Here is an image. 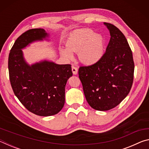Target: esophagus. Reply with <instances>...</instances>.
Wrapping results in <instances>:
<instances>
[{
  "label": "esophagus",
  "instance_id": "esophagus-1",
  "mask_svg": "<svg viewBox=\"0 0 149 149\" xmlns=\"http://www.w3.org/2000/svg\"><path fill=\"white\" fill-rule=\"evenodd\" d=\"M72 70L73 74H74V75H76V74H77L78 70H77V68L76 67L74 66V65H72Z\"/></svg>",
  "mask_w": 149,
  "mask_h": 149
}]
</instances>
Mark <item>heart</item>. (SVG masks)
<instances>
[{
  "label": "heart",
  "mask_w": 149,
  "mask_h": 149,
  "mask_svg": "<svg viewBox=\"0 0 149 149\" xmlns=\"http://www.w3.org/2000/svg\"><path fill=\"white\" fill-rule=\"evenodd\" d=\"M65 48L60 52L66 60L74 58L73 52L77 53L79 61L84 64L93 65L102 58L104 52V41L101 35L95 33L90 29L76 30L70 35Z\"/></svg>",
  "instance_id": "b5f03b06"
}]
</instances>
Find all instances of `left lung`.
Returning a JSON list of instances; mask_svg holds the SVG:
<instances>
[{
	"mask_svg": "<svg viewBox=\"0 0 149 149\" xmlns=\"http://www.w3.org/2000/svg\"><path fill=\"white\" fill-rule=\"evenodd\" d=\"M104 24L110 34L106 52L97 63L79 69L87 101L100 111L114 108L127 97L134 74L132 52L124 35L114 25Z\"/></svg>",
	"mask_w": 149,
	"mask_h": 149,
	"instance_id": "left-lung-1",
	"label": "left lung"
}]
</instances>
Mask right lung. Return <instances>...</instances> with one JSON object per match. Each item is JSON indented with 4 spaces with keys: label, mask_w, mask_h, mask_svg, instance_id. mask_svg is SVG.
<instances>
[{
    "label": "right lung",
    "mask_w": 149,
    "mask_h": 149,
    "mask_svg": "<svg viewBox=\"0 0 149 149\" xmlns=\"http://www.w3.org/2000/svg\"><path fill=\"white\" fill-rule=\"evenodd\" d=\"M44 29H32L16 39L8 56V71L15 95L27 110L41 116L56 114L65 102V87L72 76L70 64L47 60L29 65L22 49L35 41H49Z\"/></svg>",
    "instance_id": "right-lung-1"
}]
</instances>
